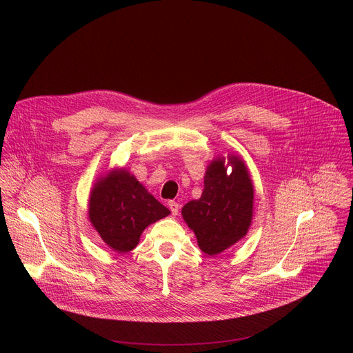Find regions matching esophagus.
<instances>
[{"mask_svg":"<svg viewBox=\"0 0 353 353\" xmlns=\"http://www.w3.org/2000/svg\"><path fill=\"white\" fill-rule=\"evenodd\" d=\"M168 207H170V210H171L172 216H178V213H179V204H178L176 201L171 200V201L168 203Z\"/></svg>","mask_w":353,"mask_h":353,"instance_id":"obj_1","label":"esophagus"}]
</instances>
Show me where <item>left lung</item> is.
<instances>
[{
	"mask_svg": "<svg viewBox=\"0 0 353 353\" xmlns=\"http://www.w3.org/2000/svg\"><path fill=\"white\" fill-rule=\"evenodd\" d=\"M230 163L234 165L230 175L224 159L211 163L201 197L182 208V217L193 230L199 248L208 256H216L242 239L252 223L253 185L248 168L236 156H230Z\"/></svg>",
	"mask_w": 353,
	"mask_h": 353,
	"instance_id": "obj_1",
	"label": "left lung"
}]
</instances>
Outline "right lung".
<instances>
[{
    "instance_id": "right-lung-1",
    "label": "right lung",
    "mask_w": 353,
    "mask_h": 353,
    "mask_svg": "<svg viewBox=\"0 0 353 353\" xmlns=\"http://www.w3.org/2000/svg\"><path fill=\"white\" fill-rule=\"evenodd\" d=\"M170 210L125 170H115L92 190L89 219L101 239L115 252L126 253L146 227L167 217Z\"/></svg>"
}]
</instances>
